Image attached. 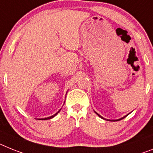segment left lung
Instances as JSON below:
<instances>
[{"mask_svg":"<svg viewBox=\"0 0 153 153\" xmlns=\"http://www.w3.org/2000/svg\"><path fill=\"white\" fill-rule=\"evenodd\" d=\"M96 114H97V115H98V116H99V117H100L102 118V117H101V116H100V115H99V114H97V113H96ZM124 117H122V118H120V119H119V120H112V121H118V120H122L123 118H124Z\"/></svg>","mask_w":153,"mask_h":153,"instance_id":"8db88e82","label":"left lung"}]
</instances>
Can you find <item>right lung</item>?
Masks as SVG:
<instances>
[{
	"mask_svg": "<svg viewBox=\"0 0 153 153\" xmlns=\"http://www.w3.org/2000/svg\"><path fill=\"white\" fill-rule=\"evenodd\" d=\"M59 111H60V110H59ZM59 111H58V112L57 113V114H55L54 115H53V116H51V117H47V118H43V119H40V120H48V119H51V118H53V117H55V116H56V115H57V114H58V113H59Z\"/></svg>",
	"mask_w": 153,
	"mask_h": 153,
	"instance_id": "obj_1",
	"label": "right lung"
}]
</instances>
